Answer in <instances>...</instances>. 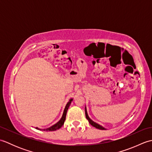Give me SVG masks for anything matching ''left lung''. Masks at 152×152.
Listing matches in <instances>:
<instances>
[{
	"instance_id": "1",
	"label": "left lung",
	"mask_w": 152,
	"mask_h": 152,
	"mask_svg": "<svg viewBox=\"0 0 152 152\" xmlns=\"http://www.w3.org/2000/svg\"><path fill=\"white\" fill-rule=\"evenodd\" d=\"M85 112H86V117L87 118V119L89 121V123L90 124H91L92 126H93V127H95V128L96 129H101V130H106V129L104 128L103 127H102L101 125H99L98 124H96V123L94 122L93 121H92L91 119L89 118V117L88 116V112H87V110H86V109H85Z\"/></svg>"
}]
</instances>
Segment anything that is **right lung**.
I'll return each instance as SVG.
<instances>
[{"instance_id": "obj_1", "label": "right lung", "mask_w": 152, "mask_h": 152, "mask_svg": "<svg viewBox=\"0 0 152 152\" xmlns=\"http://www.w3.org/2000/svg\"><path fill=\"white\" fill-rule=\"evenodd\" d=\"M72 99H71L69 100V101L68 102V103L66 104L65 108H64V112H63V115H62V118H61L60 120L58 121L57 124H56L55 125H53V126H51V127H49V128H47V129H40L38 128V127H36L37 129H38V130H44V131H56L57 129H60L62 126L64 124V121H65V119H66V112H67V110L68 109H69V106L71 102L72 101Z\"/></svg>"}]
</instances>
